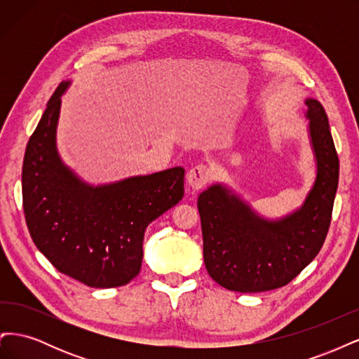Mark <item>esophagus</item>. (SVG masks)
I'll list each match as a JSON object with an SVG mask.
<instances>
[{"label":"esophagus","instance_id":"34e87169","mask_svg":"<svg viewBox=\"0 0 359 359\" xmlns=\"http://www.w3.org/2000/svg\"><path fill=\"white\" fill-rule=\"evenodd\" d=\"M212 177V172L208 166L198 165L187 172V182L193 190H201L205 187Z\"/></svg>","mask_w":359,"mask_h":359}]
</instances>
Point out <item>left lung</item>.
Instances as JSON below:
<instances>
[{
  "mask_svg": "<svg viewBox=\"0 0 359 359\" xmlns=\"http://www.w3.org/2000/svg\"><path fill=\"white\" fill-rule=\"evenodd\" d=\"M304 103L316 175L301 206L268 219L224 182H212L199 194L205 266L226 289L247 293L287 285L318 256L328 233L339 157L323 106L311 97Z\"/></svg>",
  "mask_w": 359,
  "mask_h": 359,
  "instance_id": "1",
  "label": "left lung"
}]
</instances>
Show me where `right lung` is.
Here are the masks:
<instances>
[{"label":"right lung","mask_w":359,"mask_h":359,"mask_svg":"<svg viewBox=\"0 0 359 359\" xmlns=\"http://www.w3.org/2000/svg\"><path fill=\"white\" fill-rule=\"evenodd\" d=\"M62 81L29 137L22 168L25 220L32 241L60 273L97 287L132 281L144 259L148 224L184 196V168L91 184L61 158L57 128Z\"/></svg>","instance_id":"right-lung-1"}]
</instances>
